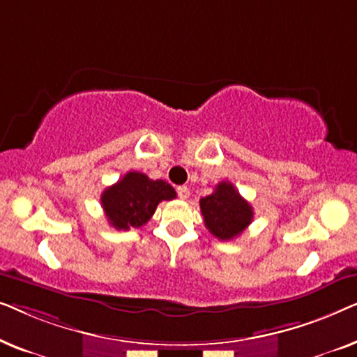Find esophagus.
Listing matches in <instances>:
<instances>
[{
	"instance_id": "1",
	"label": "esophagus",
	"mask_w": 357,
	"mask_h": 357,
	"mask_svg": "<svg viewBox=\"0 0 357 357\" xmlns=\"http://www.w3.org/2000/svg\"><path fill=\"white\" fill-rule=\"evenodd\" d=\"M177 195H178V198L187 199L190 197V188L185 187V185H182V187L177 188Z\"/></svg>"
}]
</instances>
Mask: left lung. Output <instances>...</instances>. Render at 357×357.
<instances>
[{
  "label": "left lung",
  "instance_id": "left-lung-1",
  "mask_svg": "<svg viewBox=\"0 0 357 357\" xmlns=\"http://www.w3.org/2000/svg\"><path fill=\"white\" fill-rule=\"evenodd\" d=\"M199 208L204 226L221 241H232L241 236L253 219L250 203L229 182L218 183L211 195L199 199Z\"/></svg>",
  "mask_w": 357,
  "mask_h": 357
}]
</instances>
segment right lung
<instances>
[{
    "mask_svg": "<svg viewBox=\"0 0 357 357\" xmlns=\"http://www.w3.org/2000/svg\"><path fill=\"white\" fill-rule=\"evenodd\" d=\"M177 197L172 185L151 180L141 172H128L123 178L105 188L100 197L102 208L110 226L119 231L141 227L149 221L160 202Z\"/></svg>",
    "mask_w": 357,
    "mask_h": 357,
    "instance_id": "add662e5",
    "label": "right lung"
}]
</instances>
